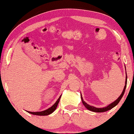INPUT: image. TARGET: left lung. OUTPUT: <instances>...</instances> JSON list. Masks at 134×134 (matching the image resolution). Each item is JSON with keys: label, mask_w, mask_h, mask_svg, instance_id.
<instances>
[{"label": "left lung", "mask_w": 134, "mask_h": 134, "mask_svg": "<svg viewBox=\"0 0 134 134\" xmlns=\"http://www.w3.org/2000/svg\"><path fill=\"white\" fill-rule=\"evenodd\" d=\"M125 70H126V67H125ZM127 72H126V78H125V86H124V90L122 91V93H121V94H120V96L118 97V98L116 99V100H115V101H113V103H110V104H108V105L107 107H104V108H96V107H93V106H90V104H88L87 103H86L85 101L83 100L82 96L81 95V100H82V103L84 105V107L86 108L87 110H90V111H91L97 112V113H101V112H104V111H108V110H111V108H114L115 106L117 105L118 103L120 102V101L121 100V98H122L123 96H124V93H125L126 86H127Z\"/></svg>", "instance_id": "obj_1"}]
</instances>
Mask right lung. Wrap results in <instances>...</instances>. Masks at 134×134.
Wrapping results in <instances>:
<instances>
[{
    "instance_id": "right-lung-1",
    "label": "right lung",
    "mask_w": 134,
    "mask_h": 134,
    "mask_svg": "<svg viewBox=\"0 0 134 134\" xmlns=\"http://www.w3.org/2000/svg\"><path fill=\"white\" fill-rule=\"evenodd\" d=\"M61 96H62V95H60V97L58 98V99L57 100L56 102H55V103L53 104V106H52L51 107L49 108H48L47 110H44V111H42L32 112V111H27V112H28L29 113H31V114H32V115H39V116H46V115H48L51 114V113H53V112L55 110H56L58 103H59L60 99V98H61Z\"/></svg>"
}]
</instances>
